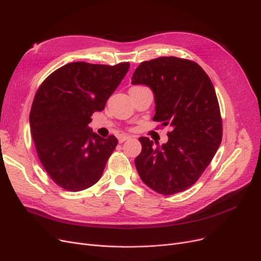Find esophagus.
Here are the masks:
<instances>
[{"label":"esophagus","instance_id":"34e87169","mask_svg":"<svg viewBox=\"0 0 261 261\" xmlns=\"http://www.w3.org/2000/svg\"><path fill=\"white\" fill-rule=\"evenodd\" d=\"M131 138H132V136H130V135H120L119 139H118V142L119 143H123V142L130 140Z\"/></svg>","mask_w":261,"mask_h":261}]
</instances>
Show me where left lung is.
<instances>
[{"label":"left lung","instance_id":"left-lung-1","mask_svg":"<svg viewBox=\"0 0 261 261\" xmlns=\"http://www.w3.org/2000/svg\"><path fill=\"white\" fill-rule=\"evenodd\" d=\"M132 85H144L154 95L153 120L169 125L168 142L156 146L140 138L142 152L135 167L142 181L170 196L194 185L222 141V121L214 86L196 62L161 57L142 62Z\"/></svg>","mask_w":261,"mask_h":261}]
</instances>
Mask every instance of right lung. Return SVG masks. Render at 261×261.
<instances>
[{
    "instance_id": "add662e5",
    "label": "right lung",
    "mask_w": 261,
    "mask_h": 261,
    "mask_svg": "<svg viewBox=\"0 0 261 261\" xmlns=\"http://www.w3.org/2000/svg\"><path fill=\"white\" fill-rule=\"evenodd\" d=\"M129 66L72 62L51 73L37 91L30 114L33 140L41 164L60 187L80 191L101 177L117 139L100 138L89 123Z\"/></svg>"
}]
</instances>
